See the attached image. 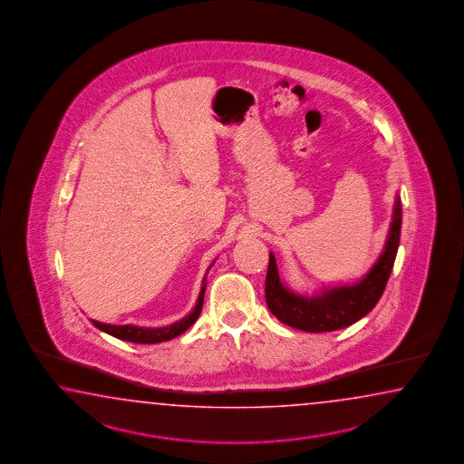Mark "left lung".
<instances>
[{
  "mask_svg": "<svg viewBox=\"0 0 464 464\" xmlns=\"http://www.w3.org/2000/svg\"><path fill=\"white\" fill-rule=\"evenodd\" d=\"M400 232L401 202L396 198L390 234L375 266L356 284L324 288L320 294L312 296L296 294L280 280L276 256L270 252L266 278L268 310L282 324L310 334L334 332L355 324L375 308L385 292L400 246Z\"/></svg>",
  "mask_w": 464,
  "mask_h": 464,
  "instance_id": "8db88e82",
  "label": "left lung"
}]
</instances>
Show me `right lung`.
Wrapping results in <instances>:
<instances>
[{"mask_svg": "<svg viewBox=\"0 0 464 464\" xmlns=\"http://www.w3.org/2000/svg\"><path fill=\"white\" fill-rule=\"evenodd\" d=\"M206 278L202 282V288L198 294V304L194 306V310L188 315L180 318L176 324L168 326H160V328H146V326L136 325H109V324H101L96 320H91L92 325L98 326L99 330L106 332L108 335L116 336L119 340L130 342V343H160V342H168L176 336L184 334L188 326L194 325L200 310L204 305V294H206Z\"/></svg>", "mask_w": 464, "mask_h": 464, "instance_id": "1", "label": "right lung"}]
</instances>
